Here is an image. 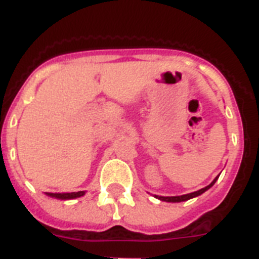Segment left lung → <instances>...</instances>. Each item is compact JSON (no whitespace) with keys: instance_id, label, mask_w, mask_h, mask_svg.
<instances>
[{"instance_id":"8db88e82","label":"left lung","mask_w":259,"mask_h":259,"mask_svg":"<svg viewBox=\"0 0 259 259\" xmlns=\"http://www.w3.org/2000/svg\"><path fill=\"white\" fill-rule=\"evenodd\" d=\"M217 179H218V176H217V178H215V179L212 180V182L210 183V184L207 185V187H205V188L200 189V191L193 192V193L183 194V196H172V197H163V196H155V198H158V200H161V201H166V202H182V201L191 200V198L197 197V196H200V194H202L203 192H206L207 189L211 188L212 185L215 184V182H217Z\"/></svg>"}]
</instances>
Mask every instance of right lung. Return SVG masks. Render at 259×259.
Returning a JSON list of instances; mask_svg holds the SVG:
<instances>
[{"label":"right lung","mask_w":259,"mask_h":259,"mask_svg":"<svg viewBox=\"0 0 259 259\" xmlns=\"http://www.w3.org/2000/svg\"><path fill=\"white\" fill-rule=\"evenodd\" d=\"M48 196L50 197H56L59 198V200H71V198H77L81 197L85 194L84 191H79V192H71V193H47Z\"/></svg>","instance_id":"add662e5"}]
</instances>
